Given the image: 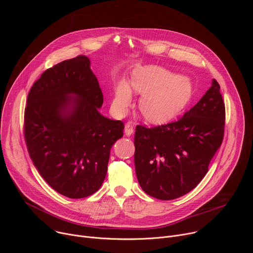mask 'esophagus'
I'll return each instance as SVG.
<instances>
[{"label":"esophagus","mask_w":253,"mask_h":253,"mask_svg":"<svg viewBox=\"0 0 253 253\" xmlns=\"http://www.w3.org/2000/svg\"><path fill=\"white\" fill-rule=\"evenodd\" d=\"M133 132H134V128H133V125L130 123V122H128L126 125H125V127H124V133H125V135L126 136H131L132 134H133Z\"/></svg>","instance_id":"1"}]
</instances>
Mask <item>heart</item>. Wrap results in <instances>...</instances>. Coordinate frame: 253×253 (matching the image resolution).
Listing matches in <instances>:
<instances>
[{"mask_svg":"<svg viewBox=\"0 0 253 253\" xmlns=\"http://www.w3.org/2000/svg\"><path fill=\"white\" fill-rule=\"evenodd\" d=\"M142 95L139 108L142 115L151 123L168 122L181 112L192 96V83L185 76L159 66L137 68L131 81L121 78L115 87L112 107L122 114L131 105L134 92Z\"/></svg>","mask_w":253,"mask_h":253,"instance_id":"1","label":"heart"}]
</instances>
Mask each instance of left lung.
I'll return each instance as SVG.
<instances>
[{
    "instance_id": "8db88e82",
    "label": "left lung",
    "mask_w": 253,
    "mask_h": 253,
    "mask_svg": "<svg viewBox=\"0 0 253 253\" xmlns=\"http://www.w3.org/2000/svg\"><path fill=\"white\" fill-rule=\"evenodd\" d=\"M225 107L215 79L199 102L176 122L154 128L137 126L135 170L143 191L161 200L194 189L221 145Z\"/></svg>"
}]
</instances>
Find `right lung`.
<instances>
[{
  "mask_svg": "<svg viewBox=\"0 0 253 253\" xmlns=\"http://www.w3.org/2000/svg\"><path fill=\"white\" fill-rule=\"evenodd\" d=\"M86 56L46 70L32 86L25 110L30 157L60 194L84 198L106 177L110 150L124 124L103 116V94Z\"/></svg>",
  "mask_w": 253,
  "mask_h": 253,
  "instance_id": "right-lung-1",
  "label": "right lung"
}]
</instances>
